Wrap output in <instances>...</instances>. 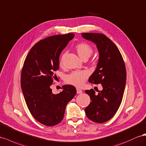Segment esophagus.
Instances as JSON below:
<instances>
[{"label":"esophagus","instance_id":"obj_1","mask_svg":"<svg viewBox=\"0 0 146 146\" xmlns=\"http://www.w3.org/2000/svg\"><path fill=\"white\" fill-rule=\"evenodd\" d=\"M76 91H77V94H82V90L80 89H76Z\"/></svg>","mask_w":146,"mask_h":146}]
</instances>
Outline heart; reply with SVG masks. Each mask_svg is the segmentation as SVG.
<instances>
[{"instance_id": "b5f03b06", "label": "heart", "mask_w": 146, "mask_h": 146, "mask_svg": "<svg viewBox=\"0 0 146 146\" xmlns=\"http://www.w3.org/2000/svg\"><path fill=\"white\" fill-rule=\"evenodd\" d=\"M75 49L78 53V56H80L82 60L84 59H88V58L93 53V49L90 46L86 43H81L78 44ZM65 54H62L59 64L62 66L64 64V59ZM89 73L86 71H75L72 72L66 78V82L69 84L73 85L76 87H81L84 85L87 77H88Z\"/></svg>"}]
</instances>
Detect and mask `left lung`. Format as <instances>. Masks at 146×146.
<instances>
[{
	"instance_id": "left-lung-1",
	"label": "left lung",
	"mask_w": 146,
	"mask_h": 146,
	"mask_svg": "<svg viewBox=\"0 0 146 146\" xmlns=\"http://www.w3.org/2000/svg\"><path fill=\"white\" fill-rule=\"evenodd\" d=\"M82 36L96 44L99 52L97 68L89 81L103 87L98 94L93 89L85 91L91 100L85 108L86 114L92 121L102 123L113 117L121 104L126 83L125 65L119 49L106 35L83 33Z\"/></svg>"
}]
</instances>
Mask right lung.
Wrapping results in <instances>:
<instances>
[{
    "label": "right lung",
    "mask_w": 146,
    "mask_h": 146,
    "mask_svg": "<svg viewBox=\"0 0 146 146\" xmlns=\"http://www.w3.org/2000/svg\"><path fill=\"white\" fill-rule=\"evenodd\" d=\"M74 35L72 33L47 37L32 48L25 59L21 86L29 111L37 121L51 127L63 119L67 103L76 94L72 85L62 86L54 94L51 86L59 68V56Z\"/></svg>",
    "instance_id": "right-lung-1"
}]
</instances>
